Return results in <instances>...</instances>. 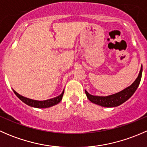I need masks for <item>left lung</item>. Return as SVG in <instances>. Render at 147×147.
Listing matches in <instances>:
<instances>
[{"mask_svg":"<svg viewBox=\"0 0 147 147\" xmlns=\"http://www.w3.org/2000/svg\"><path fill=\"white\" fill-rule=\"evenodd\" d=\"M142 75V66L141 67L140 72L136 80L134 81L129 87H127L122 91L116 94H112V95L106 96V97H100V96H94L89 94L85 90V94L87 97L90 102L96 105H100L105 107H117L121 105L128 100L131 96L133 95L135 91L137 90L140 83L141 78Z\"/></svg>","mask_w":147,"mask_h":147,"instance_id":"left-lung-1","label":"left lung"}]
</instances>
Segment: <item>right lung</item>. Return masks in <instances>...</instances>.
Returning a JSON list of instances; mask_svg holds the SVG:
<instances>
[{
  "mask_svg": "<svg viewBox=\"0 0 147 147\" xmlns=\"http://www.w3.org/2000/svg\"><path fill=\"white\" fill-rule=\"evenodd\" d=\"M13 90V92H14L15 94H16V95L17 96V97H18L22 102H23L25 104L29 105V106L33 107H36V108H47V107H50L57 105V104H58L59 102L61 101L62 99H63V94H64V90H63L62 94H60V95L57 96V97L50 99V100H43V101H38V100H31V99L23 97V96L20 95V94H19L18 93L16 92L14 90Z\"/></svg>",
  "mask_w": 147,
  "mask_h": 147,
  "instance_id": "obj_1",
  "label": "right lung"
}]
</instances>
